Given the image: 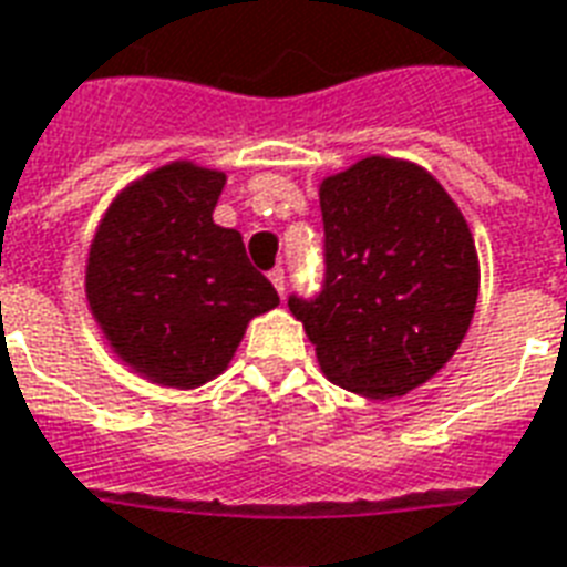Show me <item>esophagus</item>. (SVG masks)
<instances>
[{"mask_svg":"<svg viewBox=\"0 0 567 567\" xmlns=\"http://www.w3.org/2000/svg\"><path fill=\"white\" fill-rule=\"evenodd\" d=\"M270 282H272V288L279 291V297H285V270H282V267H272Z\"/></svg>","mask_w":567,"mask_h":567,"instance_id":"1","label":"esophagus"}]
</instances>
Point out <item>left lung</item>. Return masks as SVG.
<instances>
[{"label":"left lung","instance_id":"8db88e82","mask_svg":"<svg viewBox=\"0 0 567 567\" xmlns=\"http://www.w3.org/2000/svg\"><path fill=\"white\" fill-rule=\"evenodd\" d=\"M324 285L288 306L339 388L390 400L454 358L477 303L463 213L423 167L369 155L318 188Z\"/></svg>","mask_w":567,"mask_h":567}]
</instances>
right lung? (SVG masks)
Returning <instances> with one entry per match:
<instances>
[{"instance_id":"right-lung-1","label":"right lung","mask_w":567,"mask_h":567,"mask_svg":"<svg viewBox=\"0 0 567 567\" xmlns=\"http://www.w3.org/2000/svg\"><path fill=\"white\" fill-rule=\"evenodd\" d=\"M225 174L192 162L123 188L86 261L92 318L120 358L155 384L198 388L228 367L251 318L279 306L240 230L213 221Z\"/></svg>"}]
</instances>
